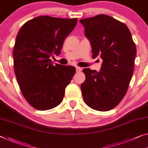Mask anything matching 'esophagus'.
Segmentation results:
<instances>
[{
  "label": "esophagus",
  "mask_w": 148,
  "mask_h": 148,
  "mask_svg": "<svg viewBox=\"0 0 148 148\" xmlns=\"http://www.w3.org/2000/svg\"><path fill=\"white\" fill-rule=\"evenodd\" d=\"M75 68H76V71H77V73L80 72V71H81V69H82L81 67H78V66H76Z\"/></svg>",
  "instance_id": "1"
}]
</instances>
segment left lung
<instances>
[{"label": "left lung", "mask_w": 148, "mask_h": 148, "mask_svg": "<svg viewBox=\"0 0 148 148\" xmlns=\"http://www.w3.org/2000/svg\"><path fill=\"white\" fill-rule=\"evenodd\" d=\"M90 40L92 58L103 60L99 72L85 68L81 89L84 101L94 110L108 111L123 99L133 75L136 47L130 31L123 22L99 14L81 19Z\"/></svg>", "instance_id": "obj_1"}]
</instances>
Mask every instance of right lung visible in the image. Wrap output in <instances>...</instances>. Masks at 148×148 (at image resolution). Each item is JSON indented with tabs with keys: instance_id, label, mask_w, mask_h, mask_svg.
Here are the masks:
<instances>
[{
	"instance_id": "obj_1",
	"label": "right lung",
	"mask_w": 148,
	"mask_h": 148,
	"mask_svg": "<svg viewBox=\"0 0 148 148\" xmlns=\"http://www.w3.org/2000/svg\"><path fill=\"white\" fill-rule=\"evenodd\" d=\"M77 22V18L41 16L26 22L18 33L13 49L16 77L24 99L37 110L58 106L75 73V67L53 65L49 58L61 53Z\"/></svg>"
}]
</instances>
